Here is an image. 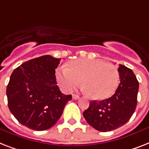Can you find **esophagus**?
<instances>
[{
  "instance_id": "obj_1",
  "label": "esophagus",
  "mask_w": 149,
  "mask_h": 149,
  "mask_svg": "<svg viewBox=\"0 0 149 149\" xmlns=\"http://www.w3.org/2000/svg\"><path fill=\"white\" fill-rule=\"evenodd\" d=\"M72 99H73V100H79V95H75V94H73V95H72Z\"/></svg>"
}]
</instances>
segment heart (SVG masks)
<instances>
[{
    "mask_svg": "<svg viewBox=\"0 0 149 149\" xmlns=\"http://www.w3.org/2000/svg\"><path fill=\"white\" fill-rule=\"evenodd\" d=\"M58 83L64 91L70 92L79 84L92 100H102L114 93L119 74L112 64L100 60L79 59L71 61L68 68L56 71Z\"/></svg>",
    "mask_w": 149,
    "mask_h": 149,
    "instance_id": "1",
    "label": "heart"
}]
</instances>
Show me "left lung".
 Returning <instances> with one entry per match:
<instances>
[{
    "label": "left lung",
    "instance_id": "left-lung-1",
    "mask_svg": "<svg viewBox=\"0 0 149 149\" xmlns=\"http://www.w3.org/2000/svg\"><path fill=\"white\" fill-rule=\"evenodd\" d=\"M120 83L109 99L92 101L83 116L100 132H109L123 126L130 119L137 106L139 82L131 69L124 65L118 68Z\"/></svg>",
    "mask_w": 149,
    "mask_h": 149
}]
</instances>
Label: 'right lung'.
Listing matches in <instances>:
<instances>
[{"mask_svg":"<svg viewBox=\"0 0 149 149\" xmlns=\"http://www.w3.org/2000/svg\"><path fill=\"white\" fill-rule=\"evenodd\" d=\"M60 60L45 55L30 60L12 72L7 87L8 107L17 120L36 131L51 128L71 95L60 92L55 69Z\"/></svg>","mask_w":149,"mask_h":149,"instance_id":"right-lung-1","label":"right lung"}]
</instances>
